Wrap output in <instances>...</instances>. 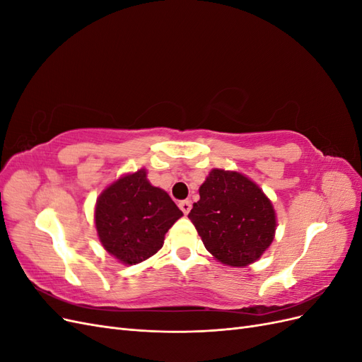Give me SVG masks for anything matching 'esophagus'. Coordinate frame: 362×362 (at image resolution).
I'll list each match as a JSON object with an SVG mask.
<instances>
[{
  "label": "esophagus",
  "instance_id": "1",
  "mask_svg": "<svg viewBox=\"0 0 362 362\" xmlns=\"http://www.w3.org/2000/svg\"><path fill=\"white\" fill-rule=\"evenodd\" d=\"M180 208H181V211L184 214H189V211L192 210V202L190 201H181L180 202Z\"/></svg>",
  "mask_w": 362,
  "mask_h": 362
}]
</instances>
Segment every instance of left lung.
<instances>
[{"instance_id": "8db88e82", "label": "left lung", "mask_w": 362, "mask_h": 362, "mask_svg": "<svg viewBox=\"0 0 362 362\" xmlns=\"http://www.w3.org/2000/svg\"><path fill=\"white\" fill-rule=\"evenodd\" d=\"M189 218L205 249L231 267H246L269 249L276 213L257 182L235 170L211 169Z\"/></svg>"}]
</instances>
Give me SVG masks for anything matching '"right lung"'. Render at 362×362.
<instances>
[{"instance_id": "1", "label": "right lung", "mask_w": 362, "mask_h": 362, "mask_svg": "<svg viewBox=\"0 0 362 362\" xmlns=\"http://www.w3.org/2000/svg\"><path fill=\"white\" fill-rule=\"evenodd\" d=\"M146 169L119 177L98 196L95 226L103 247L127 266L156 255L164 235L182 216L170 196L154 187Z\"/></svg>"}]
</instances>
